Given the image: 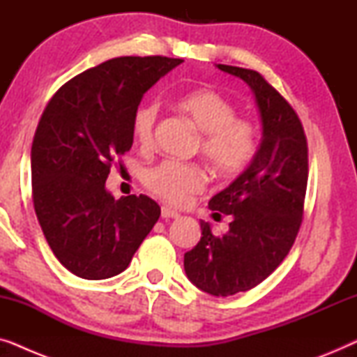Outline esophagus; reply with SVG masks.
I'll return each mask as SVG.
<instances>
[{"label": "esophagus", "instance_id": "obj_1", "mask_svg": "<svg viewBox=\"0 0 357 357\" xmlns=\"http://www.w3.org/2000/svg\"><path fill=\"white\" fill-rule=\"evenodd\" d=\"M160 214H162V218H165V219H177L180 216V213L174 211V209H170L167 206L162 208V211H160Z\"/></svg>", "mask_w": 357, "mask_h": 357}]
</instances>
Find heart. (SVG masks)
I'll list each match as a JSON object with an SVG mask.
<instances>
[{"label":"heart","mask_w":357,"mask_h":357,"mask_svg":"<svg viewBox=\"0 0 357 357\" xmlns=\"http://www.w3.org/2000/svg\"><path fill=\"white\" fill-rule=\"evenodd\" d=\"M177 107L202 131L199 151L218 175L237 177L252 164L260 148V131L252 120L237 116V107L231 100L213 89H198L180 97ZM158 115L155 104H143L135 110L131 130L143 149L154 143ZM206 183L203 167L175 160H162L144 174L146 187L175 206L188 203L192 195L206 188Z\"/></svg>","instance_id":"1"}]
</instances>
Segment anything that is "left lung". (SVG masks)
<instances>
[{"mask_svg": "<svg viewBox=\"0 0 357 357\" xmlns=\"http://www.w3.org/2000/svg\"><path fill=\"white\" fill-rule=\"evenodd\" d=\"M218 68L252 87L263 121L255 159L209 199V209L232 216L229 231L216 236L202 221V238L183 257L185 273L195 286L226 297L260 284L294 245L304 216L309 148L296 110L260 73Z\"/></svg>", "mask_w": 357, "mask_h": 357, "instance_id": "left-lung-1", "label": "left lung"}]
</instances>
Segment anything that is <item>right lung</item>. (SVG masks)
Returning a JSON list of instances; mask_svg holds the SVG:
<instances>
[{"mask_svg": "<svg viewBox=\"0 0 357 357\" xmlns=\"http://www.w3.org/2000/svg\"><path fill=\"white\" fill-rule=\"evenodd\" d=\"M183 60L120 56L65 82L43 110L31 151L32 199L58 261L84 280L125 271L160 216L146 195L115 199L112 165L133 144L144 92Z\"/></svg>", "mask_w": 357, "mask_h": 357, "instance_id": "right-lung-1", "label": "right lung"}]
</instances>
